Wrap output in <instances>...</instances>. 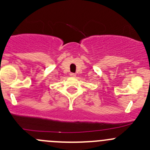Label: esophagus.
<instances>
[{
	"mask_svg": "<svg viewBox=\"0 0 150 150\" xmlns=\"http://www.w3.org/2000/svg\"><path fill=\"white\" fill-rule=\"evenodd\" d=\"M70 76L71 77H75V76H76V75H75V74H74V73H70Z\"/></svg>",
	"mask_w": 150,
	"mask_h": 150,
	"instance_id": "34e87169",
	"label": "esophagus"
}]
</instances>
